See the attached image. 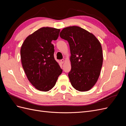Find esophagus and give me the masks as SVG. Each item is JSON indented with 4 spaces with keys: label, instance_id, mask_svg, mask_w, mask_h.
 <instances>
[{
    "label": "esophagus",
    "instance_id": "34e87169",
    "mask_svg": "<svg viewBox=\"0 0 126 126\" xmlns=\"http://www.w3.org/2000/svg\"><path fill=\"white\" fill-rule=\"evenodd\" d=\"M60 62H61V63H64V59H62V60H60Z\"/></svg>",
    "mask_w": 126,
    "mask_h": 126
}]
</instances>
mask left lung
Segmentation results:
<instances>
[{
	"mask_svg": "<svg viewBox=\"0 0 126 126\" xmlns=\"http://www.w3.org/2000/svg\"><path fill=\"white\" fill-rule=\"evenodd\" d=\"M60 37L69 45L71 69L68 77L72 86L79 91H88L97 81L102 65L99 41L93 33L78 26L63 28Z\"/></svg>",
	"mask_w": 126,
	"mask_h": 126,
	"instance_id": "obj_1",
	"label": "left lung"
}]
</instances>
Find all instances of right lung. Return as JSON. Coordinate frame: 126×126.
Masks as SVG:
<instances>
[{"mask_svg": "<svg viewBox=\"0 0 126 126\" xmlns=\"http://www.w3.org/2000/svg\"><path fill=\"white\" fill-rule=\"evenodd\" d=\"M60 30L43 27L26 38L20 49L22 67L28 80L38 90L48 91L56 84L63 70L54 58L52 40Z\"/></svg>", "mask_w": 126, "mask_h": 126, "instance_id": "add662e5", "label": "right lung"}]
</instances>
